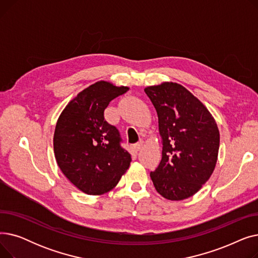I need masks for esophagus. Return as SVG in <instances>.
Instances as JSON below:
<instances>
[{
  "instance_id": "1",
  "label": "esophagus",
  "mask_w": 258,
  "mask_h": 258,
  "mask_svg": "<svg viewBox=\"0 0 258 258\" xmlns=\"http://www.w3.org/2000/svg\"><path fill=\"white\" fill-rule=\"evenodd\" d=\"M142 146H143V141H142V140H140V141H138L137 143L134 144V148H135V150H136L137 152L141 150Z\"/></svg>"
}]
</instances>
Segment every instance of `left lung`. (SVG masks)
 <instances>
[{
	"label": "left lung",
	"mask_w": 258,
	"mask_h": 258,
	"mask_svg": "<svg viewBox=\"0 0 258 258\" xmlns=\"http://www.w3.org/2000/svg\"><path fill=\"white\" fill-rule=\"evenodd\" d=\"M159 119L163 143L162 160L151 178L167 200L181 201L197 194L212 174L220 147L215 120L197 97L175 83L144 89Z\"/></svg>",
	"instance_id": "1"
}]
</instances>
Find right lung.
Masks as SVG:
<instances>
[{
  "label": "right lung",
  "mask_w": 258,
  "mask_h": 258,
  "mask_svg": "<svg viewBox=\"0 0 258 258\" xmlns=\"http://www.w3.org/2000/svg\"><path fill=\"white\" fill-rule=\"evenodd\" d=\"M128 91L97 81L81 91L60 114L53 138L57 165L73 185L87 195H103L119 182L131 164L116 126L104 119L114 98Z\"/></svg>",
  "instance_id": "add662e5"
}]
</instances>
